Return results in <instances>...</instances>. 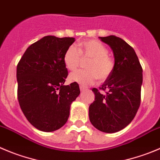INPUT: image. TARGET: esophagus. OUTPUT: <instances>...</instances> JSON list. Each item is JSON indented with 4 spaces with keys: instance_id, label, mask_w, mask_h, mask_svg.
I'll return each instance as SVG.
<instances>
[{
    "instance_id": "obj_1",
    "label": "esophagus",
    "mask_w": 160,
    "mask_h": 160,
    "mask_svg": "<svg viewBox=\"0 0 160 160\" xmlns=\"http://www.w3.org/2000/svg\"><path fill=\"white\" fill-rule=\"evenodd\" d=\"M86 88L84 87V86H80V90L82 91V92H83V91H85L86 90Z\"/></svg>"
}]
</instances>
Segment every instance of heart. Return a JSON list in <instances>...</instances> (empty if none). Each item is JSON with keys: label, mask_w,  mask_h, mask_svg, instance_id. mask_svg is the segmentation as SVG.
<instances>
[{"label": "heart", "mask_w": 160, "mask_h": 160, "mask_svg": "<svg viewBox=\"0 0 160 160\" xmlns=\"http://www.w3.org/2000/svg\"><path fill=\"white\" fill-rule=\"evenodd\" d=\"M82 58H90L86 65L87 70H78L71 73L69 80L82 86L92 84L98 78L100 81L108 78L114 71V61L108 56V49L101 42L97 40H87L81 42L79 50L71 45L66 50L63 56L65 67L74 71Z\"/></svg>", "instance_id": "heart-1"}]
</instances>
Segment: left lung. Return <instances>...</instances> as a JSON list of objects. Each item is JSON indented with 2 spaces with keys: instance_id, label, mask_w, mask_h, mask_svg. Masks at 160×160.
Wrapping results in <instances>:
<instances>
[{
  "instance_id": "1",
  "label": "left lung",
  "mask_w": 160,
  "mask_h": 160,
  "mask_svg": "<svg viewBox=\"0 0 160 160\" xmlns=\"http://www.w3.org/2000/svg\"><path fill=\"white\" fill-rule=\"evenodd\" d=\"M99 38L112 48L115 67L100 88L106 94L92 89L95 100L89 105V120L100 131L116 133L131 122L139 108L143 71L134 49L124 40L115 35Z\"/></svg>"
}]
</instances>
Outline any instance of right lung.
<instances>
[{
    "instance_id": "add662e5",
    "label": "right lung",
    "mask_w": 160,
    "mask_h": 160,
    "mask_svg": "<svg viewBox=\"0 0 160 160\" xmlns=\"http://www.w3.org/2000/svg\"><path fill=\"white\" fill-rule=\"evenodd\" d=\"M74 38L48 35L27 48L16 69L18 100L27 119L44 132L61 128L71 104L80 94L78 83L64 86L68 69L63 56Z\"/></svg>"
}]
</instances>
